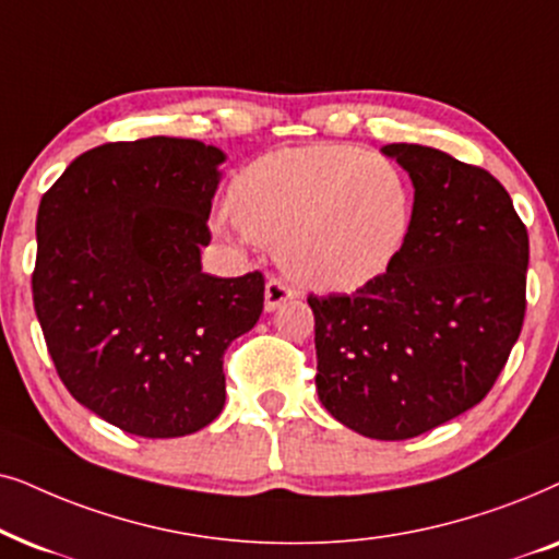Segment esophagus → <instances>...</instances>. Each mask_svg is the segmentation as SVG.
<instances>
[{
  "instance_id": "1",
  "label": "esophagus",
  "mask_w": 559,
  "mask_h": 559,
  "mask_svg": "<svg viewBox=\"0 0 559 559\" xmlns=\"http://www.w3.org/2000/svg\"><path fill=\"white\" fill-rule=\"evenodd\" d=\"M292 299H296V292H292V288H288L284 281L267 278V284H265V311H275Z\"/></svg>"
}]
</instances>
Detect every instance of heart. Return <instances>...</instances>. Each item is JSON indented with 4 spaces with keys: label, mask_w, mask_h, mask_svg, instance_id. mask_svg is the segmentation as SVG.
<instances>
[{
    "label": "heart",
    "mask_w": 559,
    "mask_h": 559,
    "mask_svg": "<svg viewBox=\"0 0 559 559\" xmlns=\"http://www.w3.org/2000/svg\"><path fill=\"white\" fill-rule=\"evenodd\" d=\"M416 197L396 163L357 145L278 147L248 163L229 186L227 240L275 248L299 286L347 294L373 284L404 252Z\"/></svg>",
    "instance_id": "1"
}]
</instances>
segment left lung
Listing matches in <instances>:
<instances>
[{
    "mask_svg": "<svg viewBox=\"0 0 559 559\" xmlns=\"http://www.w3.org/2000/svg\"><path fill=\"white\" fill-rule=\"evenodd\" d=\"M416 214L396 263L353 296H309L317 393L370 440H412L493 389L526 309L530 235L488 170L391 143Z\"/></svg>",
    "mask_w": 559,
    "mask_h": 559,
    "instance_id": "1",
    "label": "left lung"
}]
</instances>
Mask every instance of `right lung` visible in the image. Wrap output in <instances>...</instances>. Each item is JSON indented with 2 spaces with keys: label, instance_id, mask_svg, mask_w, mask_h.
<instances>
[{
  "label": "right lung",
  "instance_id": "right-lung-1",
  "mask_svg": "<svg viewBox=\"0 0 559 559\" xmlns=\"http://www.w3.org/2000/svg\"><path fill=\"white\" fill-rule=\"evenodd\" d=\"M225 158L183 138L107 143L40 199L33 301L48 353L71 396L128 435L217 419L222 357L263 311L258 271L202 273Z\"/></svg>",
  "mask_w": 559,
  "mask_h": 559
}]
</instances>
